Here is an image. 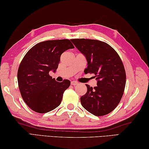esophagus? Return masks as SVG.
Wrapping results in <instances>:
<instances>
[{
  "label": "esophagus",
  "instance_id": "1",
  "mask_svg": "<svg viewBox=\"0 0 149 149\" xmlns=\"http://www.w3.org/2000/svg\"><path fill=\"white\" fill-rule=\"evenodd\" d=\"M71 84L72 85H77V82L75 81H72Z\"/></svg>",
  "mask_w": 149,
  "mask_h": 149
}]
</instances>
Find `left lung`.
I'll list each match as a JSON object with an SVG mask.
<instances>
[{
  "label": "left lung",
  "mask_w": 149,
  "mask_h": 149,
  "mask_svg": "<svg viewBox=\"0 0 149 149\" xmlns=\"http://www.w3.org/2000/svg\"><path fill=\"white\" fill-rule=\"evenodd\" d=\"M87 62L85 74H94L97 86L86 85L87 91L80 98L82 107L97 116L115 109L124 91L126 75L119 55L109 45L95 39H71Z\"/></svg>",
  "instance_id": "1"
}]
</instances>
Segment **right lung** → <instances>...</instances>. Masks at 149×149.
<instances>
[{
	"label": "right lung",
	"instance_id": "right-lung-1",
	"mask_svg": "<svg viewBox=\"0 0 149 149\" xmlns=\"http://www.w3.org/2000/svg\"><path fill=\"white\" fill-rule=\"evenodd\" d=\"M74 47L68 39L42 41L33 47L20 63L17 82L26 104L35 112L47 113L61 103L70 81L58 83L49 75L56 71L63 52Z\"/></svg>",
	"mask_w": 149,
	"mask_h": 149
}]
</instances>
